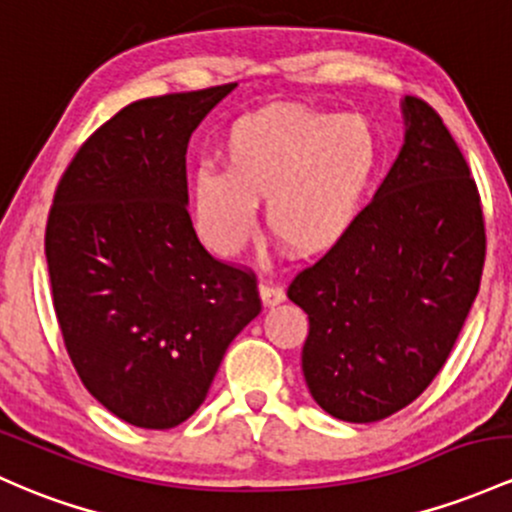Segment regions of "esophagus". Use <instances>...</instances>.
Returning <instances> with one entry per match:
<instances>
[{
  "label": "esophagus",
  "mask_w": 512,
  "mask_h": 512,
  "mask_svg": "<svg viewBox=\"0 0 512 512\" xmlns=\"http://www.w3.org/2000/svg\"><path fill=\"white\" fill-rule=\"evenodd\" d=\"M260 299L265 306H277V303H282L286 299L284 289L279 284L269 282V279H262L260 282Z\"/></svg>",
  "instance_id": "obj_1"
}]
</instances>
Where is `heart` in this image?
<instances>
[{
  "label": "heart",
  "instance_id": "obj_1",
  "mask_svg": "<svg viewBox=\"0 0 512 512\" xmlns=\"http://www.w3.org/2000/svg\"><path fill=\"white\" fill-rule=\"evenodd\" d=\"M226 172L196 174L201 235L223 257L238 255L255 233L265 201L269 233L299 257L338 247L355 226L379 170L372 123L306 106H267L230 126Z\"/></svg>",
  "mask_w": 512,
  "mask_h": 512
}]
</instances>
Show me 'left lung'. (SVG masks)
Listing matches in <instances>:
<instances>
[{
    "label": "left lung",
    "mask_w": 512,
    "mask_h": 512,
    "mask_svg": "<svg viewBox=\"0 0 512 512\" xmlns=\"http://www.w3.org/2000/svg\"><path fill=\"white\" fill-rule=\"evenodd\" d=\"M403 116L406 143L379 192L286 291L308 313V391L347 423L389 418L428 389L484 272V211L462 150L428 101L406 97Z\"/></svg>",
    "instance_id": "obj_1"
}]
</instances>
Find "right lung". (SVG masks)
Returning a JSON list of instances; mask_svg holds the SVG:
<instances>
[{
    "label": "right lung",
    "instance_id": "add662e5",
    "mask_svg": "<svg viewBox=\"0 0 512 512\" xmlns=\"http://www.w3.org/2000/svg\"><path fill=\"white\" fill-rule=\"evenodd\" d=\"M233 89L123 106L84 140L50 206L46 260L65 350L87 391L136 428L184 423L262 311L255 272L209 255L187 211L189 138Z\"/></svg>",
    "mask_w": 512,
    "mask_h": 512
}]
</instances>
